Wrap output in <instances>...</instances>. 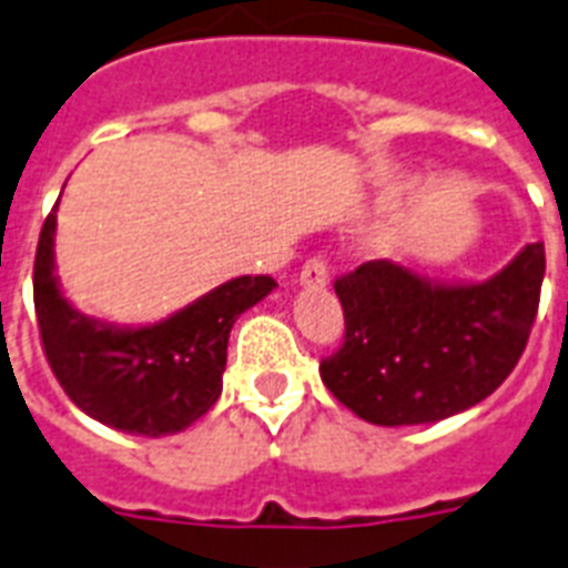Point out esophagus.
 Listing matches in <instances>:
<instances>
[{
	"label": "esophagus",
	"instance_id": "1",
	"mask_svg": "<svg viewBox=\"0 0 568 568\" xmlns=\"http://www.w3.org/2000/svg\"><path fill=\"white\" fill-rule=\"evenodd\" d=\"M329 280L327 274V262L321 256H312L306 265H303L301 271V285H306V288H324Z\"/></svg>",
	"mask_w": 568,
	"mask_h": 568
}]
</instances>
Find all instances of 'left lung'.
<instances>
[{
	"instance_id": "obj_1",
	"label": "left lung",
	"mask_w": 568,
	"mask_h": 568,
	"mask_svg": "<svg viewBox=\"0 0 568 568\" xmlns=\"http://www.w3.org/2000/svg\"><path fill=\"white\" fill-rule=\"evenodd\" d=\"M546 247L528 244L484 283H442L365 262L336 280L345 342L324 386L363 422L433 424L480 404L519 363L537 318Z\"/></svg>"
}]
</instances>
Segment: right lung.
I'll list each match as a JSON object with an SVG mask.
<instances>
[{
  "label": "right lung",
  "mask_w": 568,
  "mask_h": 568,
  "mask_svg": "<svg viewBox=\"0 0 568 568\" xmlns=\"http://www.w3.org/2000/svg\"><path fill=\"white\" fill-rule=\"evenodd\" d=\"M55 209L34 256V312L52 374L82 413L114 430L153 439L185 430L221 397L232 324L276 283L235 276L146 327L105 324L75 310L58 285Z\"/></svg>",
  "instance_id": "1"
}]
</instances>
